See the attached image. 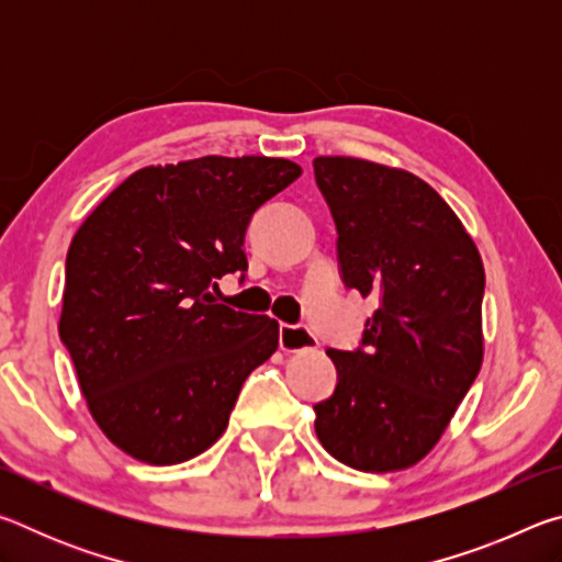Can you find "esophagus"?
Instances as JSON below:
<instances>
[{
    "label": "esophagus",
    "instance_id": "1",
    "mask_svg": "<svg viewBox=\"0 0 562 562\" xmlns=\"http://www.w3.org/2000/svg\"><path fill=\"white\" fill-rule=\"evenodd\" d=\"M315 347H317V337L312 335L310 329L280 325V349L282 351H304V349H315Z\"/></svg>",
    "mask_w": 562,
    "mask_h": 562
}]
</instances>
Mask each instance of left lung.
<instances>
[{
  "instance_id": "8db88e82",
  "label": "left lung",
  "mask_w": 562,
  "mask_h": 562,
  "mask_svg": "<svg viewBox=\"0 0 562 562\" xmlns=\"http://www.w3.org/2000/svg\"><path fill=\"white\" fill-rule=\"evenodd\" d=\"M337 225L341 280L379 302L361 347L329 349L335 394L315 404L319 443L357 471L429 453L481 372L486 272L449 203L402 168L312 160Z\"/></svg>"
}]
</instances>
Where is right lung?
Returning a JSON list of instances; mask_svg holds the SVG:
<instances>
[{
  "label": "right lung",
  "instance_id": "add662e5",
  "mask_svg": "<svg viewBox=\"0 0 562 562\" xmlns=\"http://www.w3.org/2000/svg\"><path fill=\"white\" fill-rule=\"evenodd\" d=\"M302 176L292 160L203 156L128 176L76 231L59 337L87 406L123 453L183 463L221 439L280 325L217 304L247 270L252 213Z\"/></svg>",
  "mask_w": 562,
  "mask_h": 562
}]
</instances>
